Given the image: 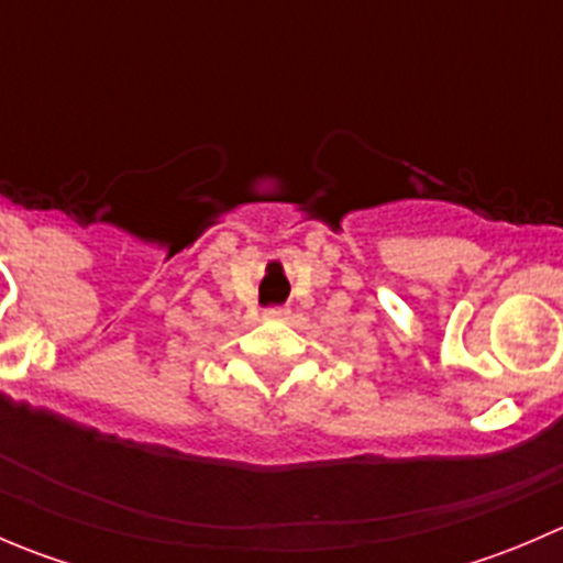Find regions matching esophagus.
I'll use <instances>...</instances> for the list:
<instances>
[{
	"mask_svg": "<svg viewBox=\"0 0 563 563\" xmlns=\"http://www.w3.org/2000/svg\"><path fill=\"white\" fill-rule=\"evenodd\" d=\"M264 318H275V321H283V318H288V308H266Z\"/></svg>",
	"mask_w": 563,
	"mask_h": 563,
	"instance_id": "1",
	"label": "esophagus"
}]
</instances>
